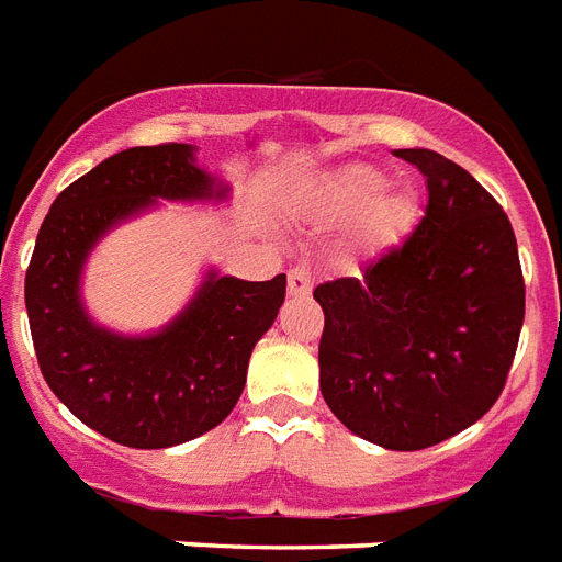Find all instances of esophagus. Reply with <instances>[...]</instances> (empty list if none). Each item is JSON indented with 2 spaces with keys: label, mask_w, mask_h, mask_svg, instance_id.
Listing matches in <instances>:
<instances>
[{
  "label": "esophagus",
  "mask_w": 562,
  "mask_h": 562,
  "mask_svg": "<svg viewBox=\"0 0 562 562\" xmlns=\"http://www.w3.org/2000/svg\"><path fill=\"white\" fill-rule=\"evenodd\" d=\"M286 290H290V295H295V299L307 295L310 290H313V269H310L307 263H299V267L290 269V276H286Z\"/></svg>",
  "instance_id": "1"
}]
</instances>
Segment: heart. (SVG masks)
I'll use <instances>...</instances> for the list:
<instances>
[{
    "mask_svg": "<svg viewBox=\"0 0 562 562\" xmlns=\"http://www.w3.org/2000/svg\"><path fill=\"white\" fill-rule=\"evenodd\" d=\"M385 188L389 179L383 170L371 165H351L322 186L318 205L330 220L359 217L357 235L366 246L392 244L415 217V203L403 191L383 194Z\"/></svg>",
    "mask_w": 562,
    "mask_h": 562,
    "instance_id": "heart-1",
    "label": "heart"
}]
</instances>
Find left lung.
<instances>
[{"label": "left lung", "mask_w": 562, "mask_h": 562, "mask_svg": "<svg viewBox=\"0 0 562 562\" xmlns=\"http://www.w3.org/2000/svg\"><path fill=\"white\" fill-rule=\"evenodd\" d=\"M426 177L415 232L359 278L313 290L325 310L322 397L353 435L426 450L499 401L525 318L516 237L502 205L435 150H394Z\"/></svg>", "instance_id": "8db88e82"}]
</instances>
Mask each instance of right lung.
<instances>
[{"instance_id":"add662e5","label":"right lung","mask_w":562,"mask_h":562,"mask_svg":"<svg viewBox=\"0 0 562 562\" xmlns=\"http://www.w3.org/2000/svg\"><path fill=\"white\" fill-rule=\"evenodd\" d=\"M226 196L191 145L130 147L75 179L48 209L25 272L40 371L89 429L124 447L161 450L223 424L244 394L260 336L284 304L286 276L240 281L209 272L182 313L150 336L98 327L80 302L89 249L156 200Z\"/></svg>"}]
</instances>
